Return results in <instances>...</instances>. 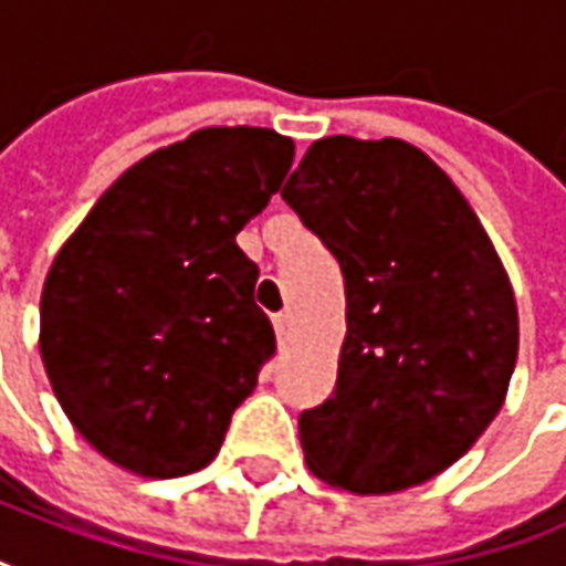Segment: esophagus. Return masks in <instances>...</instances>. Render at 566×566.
I'll return each instance as SVG.
<instances>
[{
	"label": "esophagus",
	"mask_w": 566,
	"mask_h": 566,
	"mask_svg": "<svg viewBox=\"0 0 566 566\" xmlns=\"http://www.w3.org/2000/svg\"><path fill=\"white\" fill-rule=\"evenodd\" d=\"M273 331H276V337H280V344L293 334V315L290 312H280V315H273Z\"/></svg>",
	"instance_id": "1"
}]
</instances>
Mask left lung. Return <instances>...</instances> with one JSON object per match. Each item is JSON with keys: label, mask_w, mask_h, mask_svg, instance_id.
Segmentation results:
<instances>
[{"label": "left lung", "mask_w": 566, "mask_h": 566, "mask_svg": "<svg viewBox=\"0 0 566 566\" xmlns=\"http://www.w3.org/2000/svg\"><path fill=\"white\" fill-rule=\"evenodd\" d=\"M280 197L337 258L347 293L337 385L298 413L305 462L350 494L437 478L491 427L520 354L484 226L401 139H318Z\"/></svg>", "instance_id": "obj_1"}]
</instances>
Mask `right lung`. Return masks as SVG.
I'll return each mask as SVG.
<instances>
[{
	"label": "right lung",
	"instance_id": "obj_1",
	"mask_svg": "<svg viewBox=\"0 0 566 566\" xmlns=\"http://www.w3.org/2000/svg\"><path fill=\"white\" fill-rule=\"evenodd\" d=\"M293 139L210 127L127 168L60 248L41 356L75 430L143 478L210 465L276 354L235 235L293 165Z\"/></svg>",
	"mask_w": 566,
	"mask_h": 566
}]
</instances>
